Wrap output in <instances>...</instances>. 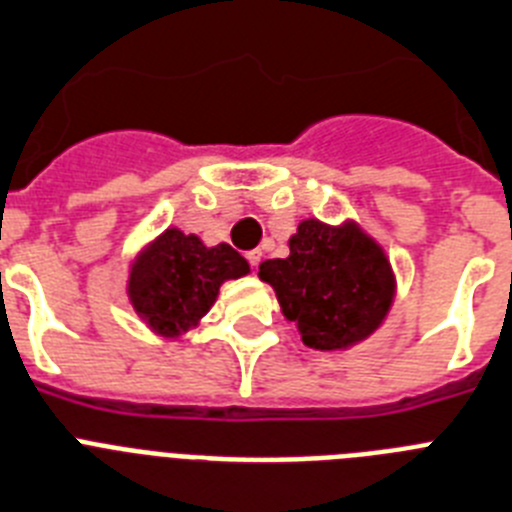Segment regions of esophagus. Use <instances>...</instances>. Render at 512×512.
<instances>
[{
    "mask_svg": "<svg viewBox=\"0 0 512 512\" xmlns=\"http://www.w3.org/2000/svg\"><path fill=\"white\" fill-rule=\"evenodd\" d=\"M260 260H262V252H260V250L247 252V262H250V265H252V270H257V265H260Z\"/></svg>",
    "mask_w": 512,
    "mask_h": 512,
    "instance_id": "34e87169",
    "label": "esophagus"
}]
</instances>
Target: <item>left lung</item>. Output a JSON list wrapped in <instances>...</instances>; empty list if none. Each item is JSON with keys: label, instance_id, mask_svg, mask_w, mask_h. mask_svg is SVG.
<instances>
[{"label": "left lung", "instance_id": "1", "mask_svg": "<svg viewBox=\"0 0 512 512\" xmlns=\"http://www.w3.org/2000/svg\"><path fill=\"white\" fill-rule=\"evenodd\" d=\"M291 255L265 260L260 278L278 296L283 317L314 350H345L379 330L397 293L381 244L355 221H301Z\"/></svg>", "mask_w": 512, "mask_h": 512}]
</instances>
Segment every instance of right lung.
<instances>
[{
  "instance_id": "add662e5",
  "label": "right lung",
  "mask_w": 512,
  "mask_h": 512,
  "mask_svg": "<svg viewBox=\"0 0 512 512\" xmlns=\"http://www.w3.org/2000/svg\"><path fill=\"white\" fill-rule=\"evenodd\" d=\"M250 273L229 244L206 247L201 237L167 229L136 255L128 273L133 311L162 337H180L206 317L224 281Z\"/></svg>"
}]
</instances>
